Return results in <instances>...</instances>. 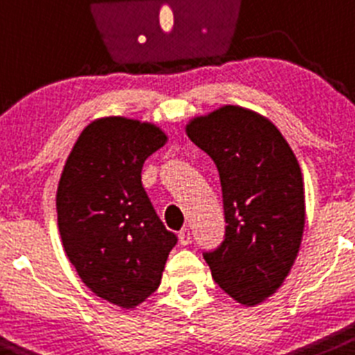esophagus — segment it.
I'll return each mask as SVG.
<instances>
[{"mask_svg": "<svg viewBox=\"0 0 355 355\" xmlns=\"http://www.w3.org/2000/svg\"><path fill=\"white\" fill-rule=\"evenodd\" d=\"M191 230L189 229H182L180 232H178V241H180V244H184V246H187V244H191Z\"/></svg>", "mask_w": 355, "mask_h": 355, "instance_id": "34e87169", "label": "esophagus"}]
</instances>
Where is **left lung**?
I'll list each match as a JSON object with an SVG mask.
<instances>
[{"label": "left lung", "mask_w": 355, "mask_h": 355, "mask_svg": "<svg viewBox=\"0 0 355 355\" xmlns=\"http://www.w3.org/2000/svg\"><path fill=\"white\" fill-rule=\"evenodd\" d=\"M189 139L216 164L225 239L205 253L215 283L241 305L272 297L290 274L305 227L300 164L272 121L223 105L185 125Z\"/></svg>", "instance_id": "left-lung-1"}]
</instances>
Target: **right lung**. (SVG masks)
<instances>
[{"label":"right lung","instance_id":"1","mask_svg":"<svg viewBox=\"0 0 355 355\" xmlns=\"http://www.w3.org/2000/svg\"><path fill=\"white\" fill-rule=\"evenodd\" d=\"M168 142L154 123L107 116L76 140L57 189L62 246L97 297L135 309L157 290L177 236L142 187L147 157Z\"/></svg>","mask_w":355,"mask_h":355}]
</instances>
